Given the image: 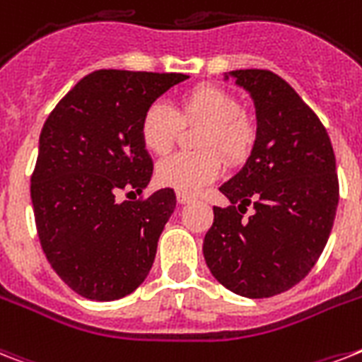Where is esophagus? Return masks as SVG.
<instances>
[{"instance_id":"1","label":"esophagus","mask_w":362,"mask_h":362,"mask_svg":"<svg viewBox=\"0 0 362 362\" xmlns=\"http://www.w3.org/2000/svg\"><path fill=\"white\" fill-rule=\"evenodd\" d=\"M176 201L180 202V204H187V202L193 201V195H189V193H184V191H176Z\"/></svg>"}]
</instances>
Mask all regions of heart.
<instances>
[{"instance_id": "1", "label": "heart", "mask_w": 362, "mask_h": 362, "mask_svg": "<svg viewBox=\"0 0 362 362\" xmlns=\"http://www.w3.org/2000/svg\"><path fill=\"white\" fill-rule=\"evenodd\" d=\"M184 122H204L197 145L201 151L176 152L161 160L156 169L158 180L184 193H197L219 178L223 158L238 165L249 156L255 130L242 115V107L230 93L216 85H201L189 90L175 110L165 100H154L141 117L139 134L143 145L154 154L173 148Z\"/></svg>"}]
</instances>
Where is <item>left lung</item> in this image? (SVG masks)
I'll list each match as a JSON object with an SVG mask.
<instances>
[{
    "mask_svg": "<svg viewBox=\"0 0 362 362\" xmlns=\"http://www.w3.org/2000/svg\"><path fill=\"white\" fill-rule=\"evenodd\" d=\"M228 76L255 102L257 139L242 171L219 187L230 206H214L202 252L230 292L272 298L303 281L324 251L339 206L337 161L324 124L281 76ZM247 206L255 211L245 220Z\"/></svg>",
    "mask_w": 362,
    "mask_h": 362,
    "instance_id": "left-lung-1",
    "label": "left lung"
}]
</instances>
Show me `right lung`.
I'll use <instances>...</instances> for the list:
<instances>
[{"label":"right lung","mask_w":362,"mask_h":362,"mask_svg":"<svg viewBox=\"0 0 362 362\" xmlns=\"http://www.w3.org/2000/svg\"><path fill=\"white\" fill-rule=\"evenodd\" d=\"M189 76L96 70L49 113L38 139L31 201L42 251L59 277L93 301L132 293L151 272L175 191L141 193L152 158L141 141L146 105Z\"/></svg>","instance_id":"1"}]
</instances>
